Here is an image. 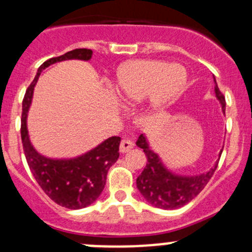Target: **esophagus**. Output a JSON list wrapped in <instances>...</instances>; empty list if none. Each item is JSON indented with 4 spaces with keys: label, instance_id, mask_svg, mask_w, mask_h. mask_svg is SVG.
I'll return each mask as SVG.
<instances>
[{
    "label": "esophagus",
    "instance_id": "1",
    "mask_svg": "<svg viewBox=\"0 0 252 252\" xmlns=\"http://www.w3.org/2000/svg\"><path fill=\"white\" fill-rule=\"evenodd\" d=\"M134 147V142L128 140V139H123L121 141V145H119V150H121L122 154H126V152H129Z\"/></svg>",
    "mask_w": 252,
    "mask_h": 252
}]
</instances>
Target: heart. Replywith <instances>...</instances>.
I'll return each instance as SVG.
<instances>
[{"label": "heart", "instance_id": "obj_1", "mask_svg": "<svg viewBox=\"0 0 252 252\" xmlns=\"http://www.w3.org/2000/svg\"><path fill=\"white\" fill-rule=\"evenodd\" d=\"M187 70L180 64L158 60L130 61L117 70L113 89L126 102H138L149 96L154 108L174 100L187 83Z\"/></svg>", "mask_w": 252, "mask_h": 252}]
</instances>
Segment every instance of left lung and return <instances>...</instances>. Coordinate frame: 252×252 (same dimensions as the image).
<instances>
[{
    "label": "left lung",
    "instance_id": "left-lung-1",
    "mask_svg": "<svg viewBox=\"0 0 252 252\" xmlns=\"http://www.w3.org/2000/svg\"><path fill=\"white\" fill-rule=\"evenodd\" d=\"M216 95L222 103L223 112H225L224 95L218 89L217 84ZM136 145L144 150L145 156L147 157L146 166L136 179V187L144 199L157 208L175 210L187 205L204 190L218 166L216 163L207 173L196 177H177L167 171L158 156L149 149L144 135L139 136Z\"/></svg>",
    "mask_w": 252,
    "mask_h": 252
}]
</instances>
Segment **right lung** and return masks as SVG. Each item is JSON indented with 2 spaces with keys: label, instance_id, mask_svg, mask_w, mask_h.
<instances>
[{
  "label": "right lung",
  "instance_id": "1",
  "mask_svg": "<svg viewBox=\"0 0 252 252\" xmlns=\"http://www.w3.org/2000/svg\"><path fill=\"white\" fill-rule=\"evenodd\" d=\"M93 51L89 48H75L58 57L47 60L39 67L36 77L27 89L23 98L22 134L25 158L32 175L45 194L56 204L70 210H79L97 200L106 184L108 169L119 157V136H112L96 149L74 159H50L35 151L29 141L27 130V113L32 97V90L42 69L64 60L91 58Z\"/></svg>",
  "mask_w": 252,
  "mask_h": 252
}]
</instances>
